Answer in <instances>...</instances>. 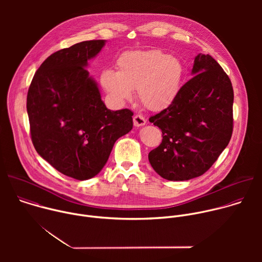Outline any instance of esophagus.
Masks as SVG:
<instances>
[{
  "label": "esophagus",
  "mask_w": 262,
  "mask_h": 262,
  "mask_svg": "<svg viewBox=\"0 0 262 262\" xmlns=\"http://www.w3.org/2000/svg\"><path fill=\"white\" fill-rule=\"evenodd\" d=\"M146 124V119L143 115H136L134 117V125L139 127V126H143Z\"/></svg>",
  "instance_id": "1"
}]
</instances>
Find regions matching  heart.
<instances>
[{"instance_id":"b5f03b06","label":"heart","mask_w":262,"mask_h":262,"mask_svg":"<svg viewBox=\"0 0 262 262\" xmlns=\"http://www.w3.org/2000/svg\"><path fill=\"white\" fill-rule=\"evenodd\" d=\"M118 71L103 70L100 83L116 103H124L138 90L141 103L151 111L167 108L177 98L184 68L174 56L158 50L123 53L117 60Z\"/></svg>"}]
</instances>
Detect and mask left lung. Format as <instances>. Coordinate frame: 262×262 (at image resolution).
I'll return each instance as SVG.
<instances>
[{
    "label": "left lung",
    "mask_w": 262,
    "mask_h": 262,
    "mask_svg": "<svg viewBox=\"0 0 262 262\" xmlns=\"http://www.w3.org/2000/svg\"><path fill=\"white\" fill-rule=\"evenodd\" d=\"M193 78L171 105L151 116L163 141L148 155L154 170L172 181L204 174L231 139L233 88L229 77L209 55L198 54Z\"/></svg>",
    "instance_id": "1"
}]
</instances>
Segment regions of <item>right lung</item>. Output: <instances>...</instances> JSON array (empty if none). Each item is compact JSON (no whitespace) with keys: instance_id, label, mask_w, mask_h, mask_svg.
Segmentation results:
<instances>
[{"instance_id":"add662e5","label":"right lung","mask_w":262,"mask_h":262,"mask_svg":"<svg viewBox=\"0 0 262 262\" xmlns=\"http://www.w3.org/2000/svg\"><path fill=\"white\" fill-rule=\"evenodd\" d=\"M104 43L83 41L52 54L34 74L27 96L36 151L78 180L97 175L115 142L133 128V112L108 110L86 69Z\"/></svg>"}]
</instances>
